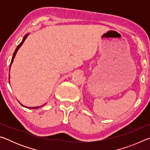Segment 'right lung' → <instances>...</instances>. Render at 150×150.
<instances>
[{
	"instance_id": "right-lung-1",
	"label": "right lung",
	"mask_w": 150,
	"mask_h": 150,
	"mask_svg": "<svg viewBox=\"0 0 150 150\" xmlns=\"http://www.w3.org/2000/svg\"><path fill=\"white\" fill-rule=\"evenodd\" d=\"M28 34H26V35H25V36L23 38V40H22V41L21 42V43H20V44L18 45L17 46V47L16 48V50H15V51H14V54H13V56H12V60H11V65H10V69H11V65H12V62H13V60H14V57H15V55H16V53H17V52H18V50H19V48L21 47V45H22V44H23L24 43V42L25 41V40L26 39V38L28 37ZM9 72H10V71H9ZM9 81H10V75H9ZM23 106H24V105H22ZM24 107H26V106H24ZM26 108H31V109H35V108H38L39 107L38 106V107H26Z\"/></svg>"
}]
</instances>
